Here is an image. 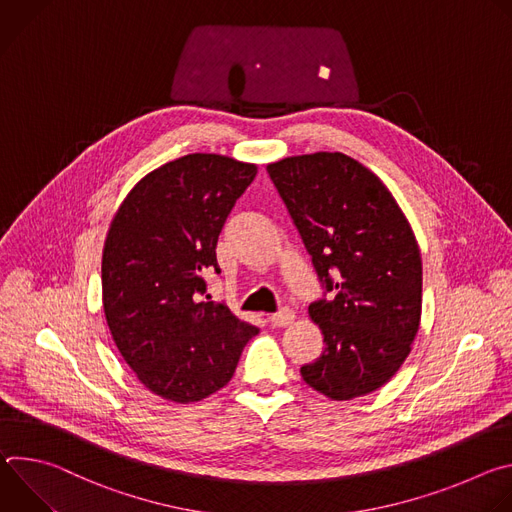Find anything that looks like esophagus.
Wrapping results in <instances>:
<instances>
[{
    "label": "esophagus",
    "instance_id": "1",
    "mask_svg": "<svg viewBox=\"0 0 512 512\" xmlns=\"http://www.w3.org/2000/svg\"><path fill=\"white\" fill-rule=\"evenodd\" d=\"M294 318H296L294 310L283 308V310L271 314V316H269V322H271V326H275V328H283V326H289L291 322H294Z\"/></svg>",
    "mask_w": 512,
    "mask_h": 512
}]
</instances>
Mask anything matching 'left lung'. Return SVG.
Instances as JSON below:
<instances>
[{
	"label": "left lung",
	"mask_w": 512,
	"mask_h": 512,
	"mask_svg": "<svg viewBox=\"0 0 512 512\" xmlns=\"http://www.w3.org/2000/svg\"><path fill=\"white\" fill-rule=\"evenodd\" d=\"M291 218L334 300L308 312L324 352L302 379L334 401L383 387L411 352L421 322V253L383 180L340 152L267 164Z\"/></svg>",
	"instance_id": "left-lung-1"
}]
</instances>
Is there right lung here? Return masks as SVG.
Masks as SVG:
<instances>
[{
    "label": "right lung",
    "instance_id": "obj_1",
    "mask_svg": "<svg viewBox=\"0 0 512 512\" xmlns=\"http://www.w3.org/2000/svg\"><path fill=\"white\" fill-rule=\"evenodd\" d=\"M255 164L188 154L143 176L119 204L101 263L109 332L137 381L174 403H196L235 375L259 328L202 300L218 235ZM210 298V296H206Z\"/></svg>",
    "mask_w": 512,
    "mask_h": 512
}]
</instances>
